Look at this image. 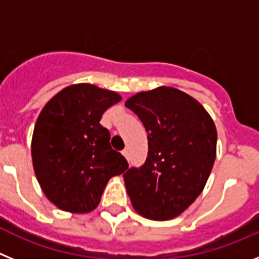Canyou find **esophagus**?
I'll return each instance as SVG.
<instances>
[{
    "label": "esophagus",
    "mask_w": 259,
    "mask_h": 259,
    "mask_svg": "<svg viewBox=\"0 0 259 259\" xmlns=\"http://www.w3.org/2000/svg\"><path fill=\"white\" fill-rule=\"evenodd\" d=\"M122 154L124 155V157L127 158V159H130V152H128V149H124V150H123Z\"/></svg>",
    "instance_id": "esophagus-1"
}]
</instances>
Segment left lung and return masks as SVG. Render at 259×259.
Masks as SVG:
<instances>
[{
    "label": "left lung",
    "mask_w": 259,
    "mask_h": 259,
    "mask_svg": "<svg viewBox=\"0 0 259 259\" xmlns=\"http://www.w3.org/2000/svg\"><path fill=\"white\" fill-rule=\"evenodd\" d=\"M148 132L145 163L124 172L137 212L168 221L188 209L205 188L217 155V128L202 105L172 87L136 93L125 101Z\"/></svg>",
    "instance_id": "left-lung-1"
}]
</instances>
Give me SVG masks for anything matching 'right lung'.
<instances>
[{"label":"right lung","mask_w":259,"mask_h":259,"mask_svg":"<svg viewBox=\"0 0 259 259\" xmlns=\"http://www.w3.org/2000/svg\"><path fill=\"white\" fill-rule=\"evenodd\" d=\"M120 100L113 91L74 84L41 110L32 136V163L42 192L61 210L92 211L107 182L128 168L100 124L102 114Z\"/></svg>","instance_id":"obj_1"}]
</instances>
